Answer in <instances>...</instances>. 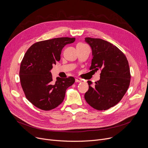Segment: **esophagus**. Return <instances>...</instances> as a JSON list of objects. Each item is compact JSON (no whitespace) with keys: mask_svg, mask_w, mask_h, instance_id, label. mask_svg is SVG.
<instances>
[{"mask_svg":"<svg viewBox=\"0 0 148 148\" xmlns=\"http://www.w3.org/2000/svg\"><path fill=\"white\" fill-rule=\"evenodd\" d=\"M82 82V80L80 78H76L75 79V82L77 83H81Z\"/></svg>","mask_w":148,"mask_h":148,"instance_id":"esophagus-1","label":"esophagus"}]
</instances>
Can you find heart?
Masks as SVG:
<instances>
[{
	"instance_id": "obj_1",
	"label": "heart",
	"mask_w": 148,
	"mask_h": 148,
	"mask_svg": "<svg viewBox=\"0 0 148 148\" xmlns=\"http://www.w3.org/2000/svg\"><path fill=\"white\" fill-rule=\"evenodd\" d=\"M83 44H84L83 43H81V42H80V43H79L78 44H77V45H83Z\"/></svg>"
}]
</instances>
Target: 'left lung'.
Returning <instances> with one entry per match:
<instances>
[{
	"label": "left lung",
	"instance_id": "1",
	"mask_svg": "<svg viewBox=\"0 0 148 148\" xmlns=\"http://www.w3.org/2000/svg\"><path fill=\"white\" fill-rule=\"evenodd\" d=\"M85 41L92 48L89 68L100 70V79L85 93L86 102L98 110H106L117 104L127 91L131 80L129 64L124 53L112 43L99 38L87 37Z\"/></svg>",
	"mask_w": 148,
	"mask_h": 148
}]
</instances>
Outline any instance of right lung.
I'll use <instances>...</instances> for the list:
<instances>
[{"instance_id":"1","label":"right lung","mask_w":148,"mask_h":148,"mask_svg":"<svg viewBox=\"0 0 148 148\" xmlns=\"http://www.w3.org/2000/svg\"><path fill=\"white\" fill-rule=\"evenodd\" d=\"M74 38L60 37L37 42L23 57L20 68L21 86L26 98L43 110L57 107L64 99L66 89L75 82L73 77H57L53 81L50 70L60 59L64 46L74 42Z\"/></svg>"}]
</instances>
